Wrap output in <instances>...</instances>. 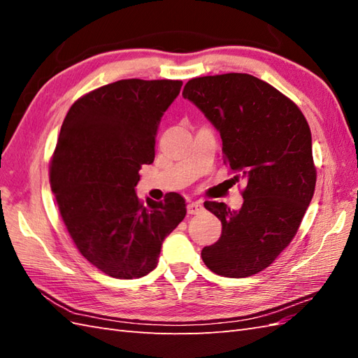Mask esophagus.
I'll use <instances>...</instances> for the list:
<instances>
[{
	"mask_svg": "<svg viewBox=\"0 0 358 358\" xmlns=\"http://www.w3.org/2000/svg\"><path fill=\"white\" fill-rule=\"evenodd\" d=\"M203 210V204L201 203H189L187 204V214L191 215H195V214H200V212Z\"/></svg>",
	"mask_w": 358,
	"mask_h": 358,
	"instance_id": "1",
	"label": "esophagus"
}]
</instances>
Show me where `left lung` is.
Here are the masks:
<instances>
[{"instance_id": "8db88e82", "label": "left lung", "mask_w": 358, "mask_h": 358, "mask_svg": "<svg viewBox=\"0 0 358 358\" xmlns=\"http://www.w3.org/2000/svg\"><path fill=\"white\" fill-rule=\"evenodd\" d=\"M183 96L220 132L234 178L246 180L240 210L204 203L223 229L201 258L218 275L250 277L292 241L313 200L317 171L309 124L294 101L249 73L192 78Z\"/></svg>"}]
</instances>
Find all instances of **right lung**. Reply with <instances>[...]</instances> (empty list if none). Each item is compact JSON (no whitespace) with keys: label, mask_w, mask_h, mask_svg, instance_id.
<instances>
[{"label":"right lung","mask_w":358,"mask_h":358,"mask_svg":"<svg viewBox=\"0 0 358 358\" xmlns=\"http://www.w3.org/2000/svg\"><path fill=\"white\" fill-rule=\"evenodd\" d=\"M178 80H120L72 104L50 159V187L75 246L113 278H140L157 268L163 240L186 215L180 194L164 201L135 194L143 164L178 96Z\"/></svg>","instance_id":"obj_1"}]
</instances>
